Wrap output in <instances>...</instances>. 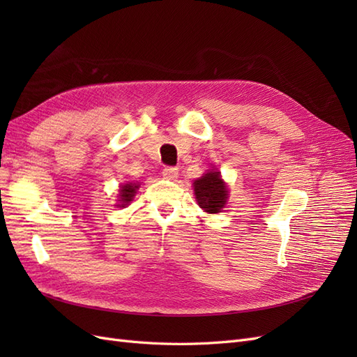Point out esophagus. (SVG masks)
Masks as SVG:
<instances>
[{"mask_svg": "<svg viewBox=\"0 0 357 357\" xmlns=\"http://www.w3.org/2000/svg\"><path fill=\"white\" fill-rule=\"evenodd\" d=\"M162 174H164V177L168 178V180H174V178H177L178 169H177L176 167H167V168L164 169V172H162Z\"/></svg>", "mask_w": 357, "mask_h": 357, "instance_id": "obj_1", "label": "esophagus"}]
</instances>
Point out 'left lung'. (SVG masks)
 <instances>
[{
	"label": "left lung",
	"mask_w": 357,
	"mask_h": 357,
	"mask_svg": "<svg viewBox=\"0 0 357 357\" xmlns=\"http://www.w3.org/2000/svg\"><path fill=\"white\" fill-rule=\"evenodd\" d=\"M193 192L199 207L210 214L220 213L229 195L228 186L222 180L219 169H211L193 181Z\"/></svg>",
	"instance_id": "left-lung-1"
}]
</instances>
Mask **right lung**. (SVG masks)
Returning a JSON list of instances; mask_svg holds the SVG:
<instances>
[{
    "instance_id": "right-lung-1",
    "label": "right lung",
    "mask_w": 357,
    "mask_h": 357,
    "mask_svg": "<svg viewBox=\"0 0 357 357\" xmlns=\"http://www.w3.org/2000/svg\"><path fill=\"white\" fill-rule=\"evenodd\" d=\"M138 188H139V183H134V181H128L125 185H122L121 189H119V199H117L119 202L116 204L117 207L125 208L126 205H129V202L134 199Z\"/></svg>"
}]
</instances>
